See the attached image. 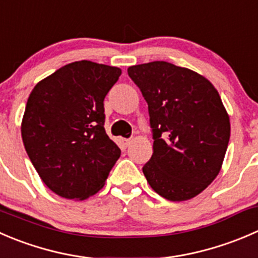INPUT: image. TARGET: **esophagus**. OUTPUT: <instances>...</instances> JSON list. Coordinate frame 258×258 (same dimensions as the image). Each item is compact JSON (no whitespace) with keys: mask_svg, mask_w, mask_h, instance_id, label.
I'll return each mask as SVG.
<instances>
[{"mask_svg":"<svg viewBox=\"0 0 258 258\" xmlns=\"http://www.w3.org/2000/svg\"><path fill=\"white\" fill-rule=\"evenodd\" d=\"M119 142H121L122 146L127 147L130 144H131V140H130V139H123V137H122V139H119Z\"/></svg>","mask_w":258,"mask_h":258,"instance_id":"obj_1","label":"esophagus"}]
</instances>
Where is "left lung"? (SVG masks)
Returning a JSON list of instances; mask_svg holds the SVG:
<instances>
[{
    "label": "left lung",
    "instance_id": "8db88e82",
    "mask_svg": "<svg viewBox=\"0 0 258 258\" xmlns=\"http://www.w3.org/2000/svg\"><path fill=\"white\" fill-rule=\"evenodd\" d=\"M127 73L149 104L154 152L142 167L147 182L167 201L194 198L221 171L231 136L218 91L206 77L167 61Z\"/></svg>",
    "mask_w": 258,
    "mask_h": 258
}]
</instances>
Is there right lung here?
Wrapping results in <instances>:
<instances>
[{
	"instance_id": "obj_1",
	"label": "right lung",
	"mask_w": 258,
	"mask_h": 258,
	"mask_svg": "<svg viewBox=\"0 0 258 258\" xmlns=\"http://www.w3.org/2000/svg\"><path fill=\"white\" fill-rule=\"evenodd\" d=\"M116 67L81 60L40 81L21 122L25 150L44 184L59 197L84 201L104 186L121 150L104 130V97Z\"/></svg>"
}]
</instances>
